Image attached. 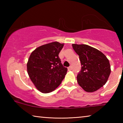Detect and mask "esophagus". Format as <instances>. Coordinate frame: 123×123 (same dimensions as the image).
Returning <instances> with one entry per match:
<instances>
[{"label": "esophagus", "mask_w": 123, "mask_h": 123, "mask_svg": "<svg viewBox=\"0 0 123 123\" xmlns=\"http://www.w3.org/2000/svg\"><path fill=\"white\" fill-rule=\"evenodd\" d=\"M68 69L69 70H72V66H69V67L68 68Z\"/></svg>", "instance_id": "34e87169"}]
</instances>
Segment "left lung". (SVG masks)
I'll return each instance as SVG.
<instances>
[{"instance_id":"8db88e82","label":"left lung","mask_w":123,"mask_h":123,"mask_svg":"<svg viewBox=\"0 0 123 123\" xmlns=\"http://www.w3.org/2000/svg\"><path fill=\"white\" fill-rule=\"evenodd\" d=\"M79 56L81 69L77 75L78 84L87 92H93L103 87L111 73L106 56L98 50L86 44H72Z\"/></svg>"}]
</instances>
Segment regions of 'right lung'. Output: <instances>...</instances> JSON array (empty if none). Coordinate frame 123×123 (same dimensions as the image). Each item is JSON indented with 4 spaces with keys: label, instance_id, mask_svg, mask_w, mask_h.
<instances>
[{
    "label": "right lung",
    "instance_id": "obj_1",
    "mask_svg": "<svg viewBox=\"0 0 123 123\" xmlns=\"http://www.w3.org/2000/svg\"><path fill=\"white\" fill-rule=\"evenodd\" d=\"M64 44L53 42L33 51L27 63V71L31 81L43 93L53 91L61 84L67 68L61 63L59 54Z\"/></svg>",
    "mask_w": 123,
    "mask_h": 123
}]
</instances>
